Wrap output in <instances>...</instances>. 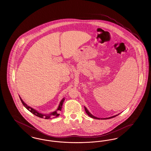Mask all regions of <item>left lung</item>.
I'll use <instances>...</instances> for the list:
<instances>
[{
    "instance_id": "1",
    "label": "left lung",
    "mask_w": 151,
    "mask_h": 151,
    "mask_svg": "<svg viewBox=\"0 0 151 151\" xmlns=\"http://www.w3.org/2000/svg\"><path fill=\"white\" fill-rule=\"evenodd\" d=\"M85 108V110H86V114H88V115H89V116H91V118H94V119H100V118H97V117H96V116H94L93 115H92L89 111H88V110L86 109V107H84ZM118 115H115V116H111V117H109V118H105V119H110V118H113V117H115L116 116H117Z\"/></svg>"
}]
</instances>
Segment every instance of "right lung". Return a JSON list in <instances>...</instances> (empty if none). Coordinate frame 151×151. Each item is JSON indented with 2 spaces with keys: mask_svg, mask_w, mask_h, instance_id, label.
Wrapping results in <instances>:
<instances>
[{
  "mask_svg": "<svg viewBox=\"0 0 151 151\" xmlns=\"http://www.w3.org/2000/svg\"><path fill=\"white\" fill-rule=\"evenodd\" d=\"M19 97H20V96H19ZM20 100L22 101V104H23V105H24L25 108H27V109L29 110L30 112H31V113H33L34 115H36V116H38V117H40V118H45V119H49V118H55V117H57V116H58L59 115V111H60V110H62V105H63V101L65 100V99H63L62 100L60 101V104H59V106H58V108L57 110L55 111L52 112L51 114H49V115H47L42 114H41V113H38V111H36V110L33 109V108L30 107L29 106H28L26 104H25V103H24V102L22 100V99L20 98Z\"/></svg>",
  "mask_w": 151,
  "mask_h": 151,
  "instance_id": "1",
  "label": "right lung"
}]
</instances>
